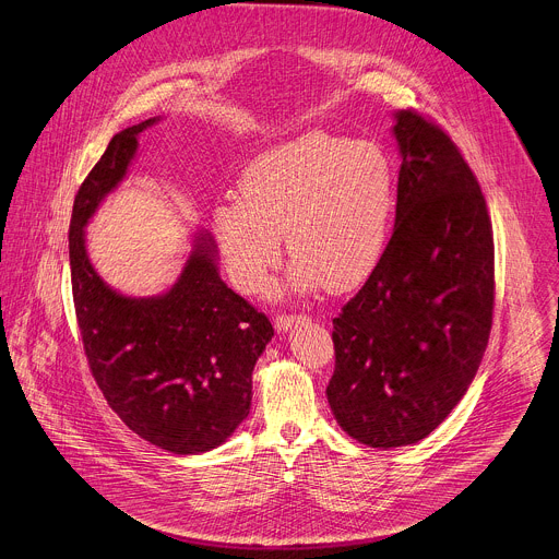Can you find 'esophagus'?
I'll use <instances>...</instances> for the list:
<instances>
[{"instance_id": "1", "label": "esophagus", "mask_w": 559, "mask_h": 559, "mask_svg": "<svg viewBox=\"0 0 559 559\" xmlns=\"http://www.w3.org/2000/svg\"><path fill=\"white\" fill-rule=\"evenodd\" d=\"M306 321H310L308 317H287V314H281V317H276V330L278 332H287V330H292L294 325H298V323H306Z\"/></svg>"}]
</instances>
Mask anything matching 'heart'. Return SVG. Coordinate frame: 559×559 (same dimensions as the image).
I'll use <instances>...</instances> for the list:
<instances>
[{
  "label": "heart",
  "mask_w": 559,
  "mask_h": 559,
  "mask_svg": "<svg viewBox=\"0 0 559 559\" xmlns=\"http://www.w3.org/2000/svg\"><path fill=\"white\" fill-rule=\"evenodd\" d=\"M394 212L396 174L381 144L310 131L245 167L240 195L214 210V236L242 292L261 289L281 263L283 234L296 257L292 292H347L381 263Z\"/></svg>",
  "instance_id": "heart-1"
}]
</instances>
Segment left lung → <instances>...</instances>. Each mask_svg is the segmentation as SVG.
Here are the masks:
<instances>
[{"instance_id":"8db88e82","label":"left lung","mask_w":559,"mask_h":559,"mask_svg":"<svg viewBox=\"0 0 559 559\" xmlns=\"http://www.w3.org/2000/svg\"><path fill=\"white\" fill-rule=\"evenodd\" d=\"M396 218L377 270L332 321L336 424L372 448L428 437L462 401L488 345L495 247L486 200L456 144L396 111Z\"/></svg>"}]
</instances>
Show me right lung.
Here are the masks:
<instances>
[{"mask_svg": "<svg viewBox=\"0 0 559 559\" xmlns=\"http://www.w3.org/2000/svg\"><path fill=\"white\" fill-rule=\"evenodd\" d=\"M158 122L116 133L82 182L69 231L71 283L91 372L118 417L163 450L200 454L247 419L251 372L274 328L225 285L216 245L202 229L178 281L158 296L120 294L95 272L84 227L127 178L140 133Z\"/></svg>", "mask_w": 559, "mask_h": 559, "instance_id": "right-lung-1", "label": "right lung"}]
</instances>
